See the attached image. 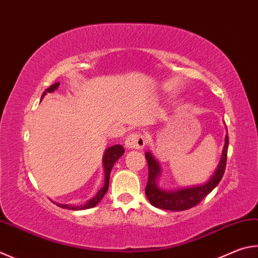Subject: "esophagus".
<instances>
[{
    "instance_id": "obj_1",
    "label": "esophagus",
    "mask_w": 258,
    "mask_h": 258,
    "mask_svg": "<svg viewBox=\"0 0 258 258\" xmlns=\"http://www.w3.org/2000/svg\"><path fill=\"white\" fill-rule=\"evenodd\" d=\"M145 144H147V138L141 133H132L125 139V147L127 149L141 150L145 147Z\"/></svg>"
}]
</instances>
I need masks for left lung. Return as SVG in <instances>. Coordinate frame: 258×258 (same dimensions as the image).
I'll return each instance as SVG.
<instances>
[{
    "label": "left lung",
    "mask_w": 258,
    "mask_h": 258,
    "mask_svg": "<svg viewBox=\"0 0 258 258\" xmlns=\"http://www.w3.org/2000/svg\"><path fill=\"white\" fill-rule=\"evenodd\" d=\"M228 145L229 139L227 133L221 160H220L213 176L205 184L187 187V188H179L177 190H163L159 188L157 181L161 172L160 166L151 152H145V158H147L149 167V178L147 186H145V195H147L149 202L158 209L170 211H184L198 205L222 179L224 170H226Z\"/></svg>",
    "instance_id": "obj_1"
}]
</instances>
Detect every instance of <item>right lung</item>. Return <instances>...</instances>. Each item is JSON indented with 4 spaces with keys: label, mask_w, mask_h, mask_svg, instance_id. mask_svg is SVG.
I'll use <instances>...</instances> for the list:
<instances>
[{
    "label": "right lung",
    "mask_w": 258,
    "mask_h": 258,
    "mask_svg": "<svg viewBox=\"0 0 258 258\" xmlns=\"http://www.w3.org/2000/svg\"><path fill=\"white\" fill-rule=\"evenodd\" d=\"M59 86V82H56L54 84H51L49 88H47L45 90V92L43 93V96H41V99H43L44 96L46 95L47 92H53L54 90L58 88ZM124 148L121 147L120 144H116L113 145V147H109L108 149L106 150V152L104 154V158H102V163H104V169H105V184L102 188H100L98 190V193L96 194L95 198H92L91 200H89L86 204L83 205H72V204H59V203H55L57 207L62 208V209H68V210H86V209H91V208H95L96 205L100 202L101 199L104 198V195L106 194L107 189H108V186H109V176H110V171L113 169V166L115 165V162L118 160V159L123 156L124 153Z\"/></svg>",
    "instance_id": "right-lung-1"
}]
</instances>
